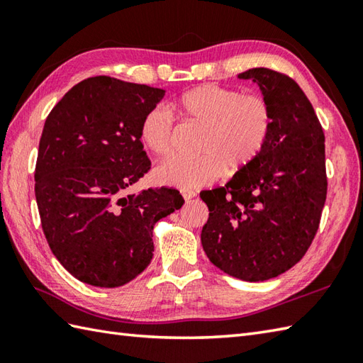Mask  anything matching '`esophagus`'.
I'll return each instance as SVG.
<instances>
[{
  "instance_id": "1",
  "label": "esophagus",
  "mask_w": 363,
  "mask_h": 363,
  "mask_svg": "<svg viewBox=\"0 0 363 363\" xmlns=\"http://www.w3.org/2000/svg\"><path fill=\"white\" fill-rule=\"evenodd\" d=\"M181 194H182L184 199H186V201H187V203H189V201H191V199H194V198L196 196V194H195V191H194V190H182V191H181Z\"/></svg>"
}]
</instances>
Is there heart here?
Wrapping results in <instances>:
<instances>
[{"mask_svg": "<svg viewBox=\"0 0 363 363\" xmlns=\"http://www.w3.org/2000/svg\"><path fill=\"white\" fill-rule=\"evenodd\" d=\"M184 118L203 128L196 145L198 157H169L154 169L162 186L182 190L199 189L225 173L234 176L256 160L273 129L267 99L243 94L234 87L206 84L181 95L173 104ZM140 140L157 157L172 152L174 118L164 106H154L143 115Z\"/></svg>", "mask_w": 363, "mask_h": 363, "instance_id": "obj_1", "label": "heart"}]
</instances>
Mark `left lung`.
<instances>
[{"label":"left lung","instance_id":"1","mask_svg":"<svg viewBox=\"0 0 363 363\" xmlns=\"http://www.w3.org/2000/svg\"><path fill=\"white\" fill-rule=\"evenodd\" d=\"M238 78L257 82L273 129L248 168L199 194L209 207L201 243L221 272L259 282L298 264L317 234L328 194L325 133L290 76L260 67Z\"/></svg>","mask_w":363,"mask_h":363}]
</instances>
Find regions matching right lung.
I'll use <instances>...</instances> for the list:
<instances>
[{"label":"right lung","mask_w":363,"mask_h":363,"mask_svg":"<svg viewBox=\"0 0 363 363\" xmlns=\"http://www.w3.org/2000/svg\"><path fill=\"white\" fill-rule=\"evenodd\" d=\"M165 90L95 76L68 90L46 117L35 162V199L54 256L76 279L113 289L152 259L154 225L181 209L174 189L129 194L151 168L143 115Z\"/></svg>","instance_id":"obj_1"}]
</instances>
